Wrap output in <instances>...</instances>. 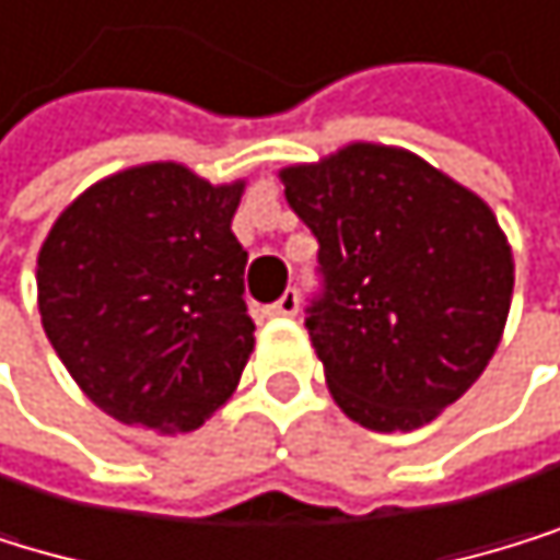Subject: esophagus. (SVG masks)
<instances>
[{
	"mask_svg": "<svg viewBox=\"0 0 560 560\" xmlns=\"http://www.w3.org/2000/svg\"><path fill=\"white\" fill-rule=\"evenodd\" d=\"M265 313H268V316H295V313H299V292H295V289H289L282 299L271 302V305L265 308Z\"/></svg>",
	"mask_w": 560,
	"mask_h": 560,
	"instance_id": "1",
	"label": "esophagus"
}]
</instances>
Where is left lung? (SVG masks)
Instances as JSON below:
<instances>
[{"mask_svg":"<svg viewBox=\"0 0 560 560\" xmlns=\"http://www.w3.org/2000/svg\"><path fill=\"white\" fill-rule=\"evenodd\" d=\"M319 241L308 340L340 411L371 432L435 421L493 360L513 299L497 213L401 145L347 142L278 170Z\"/></svg>","mask_w":560,"mask_h":560,"instance_id":"1","label":"left lung"}]
</instances>
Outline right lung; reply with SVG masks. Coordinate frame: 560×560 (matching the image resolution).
I'll return each instance as SVG.
<instances>
[{
  "label": "right lung",
  "instance_id": "1",
  "mask_svg": "<svg viewBox=\"0 0 560 560\" xmlns=\"http://www.w3.org/2000/svg\"><path fill=\"white\" fill-rule=\"evenodd\" d=\"M247 179L142 163L73 197L36 255V305L60 363L115 421L176 435L228 405L255 323L231 231Z\"/></svg>",
  "mask_w": 560,
  "mask_h": 560
}]
</instances>
